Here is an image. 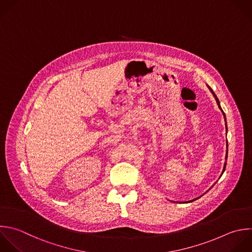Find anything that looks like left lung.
<instances>
[{"instance_id":"obj_1","label":"left lung","mask_w":252,"mask_h":252,"mask_svg":"<svg viewBox=\"0 0 252 252\" xmlns=\"http://www.w3.org/2000/svg\"><path fill=\"white\" fill-rule=\"evenodd\" d=\"M209 89H210V91L212 92V94H213V95H214V97H215V99H216V101H217V103H218V106H219V108L221 110V108H220V101H219V99H218V97H217V95L215 94V93L213 92V90L209 87ZM222 111V110H221ZM222 114H223V117H224V121H225V115H224V113H223V111H222ZM225 128H226V123H225ZM226 148H227V143H226ZM227 158V151H226V154H225V159ZM225 164H226V162H224V164H223V169H222V172H221V174L223 173V171H224V169H225ZM221 174H220V176H221ZM192 201H194V200H191V201H188V202H192Z\"/></svg>"}]
</instances>
